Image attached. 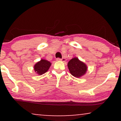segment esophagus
Here are the masks:
<instances>
[{
  "label": "esophagus",
  "instance_id": "34e87169",
  "mask_svg": "<svg viewBox=\"0 0 121 121\" xmlns=\"http://www.w3.org/2000/svg\"><path fill=\"white\" fill-rule=\"evenodd\" d=\"M56 60H57V61H62L63 60V59L59 58H57L56 59Z\"/></svg>",
  "mask_w": 121,
  "mask_h": 121
}]
</instances>
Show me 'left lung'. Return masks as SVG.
<instances>
[{
  "label": "left lung",
  "mask_w": 121,
  "mask_h": 121,
  "mask_svg": "<svg viewBox=\"0 0 121 121\" xmlns=\"http://www.w3.org/2000/svg\"><path fill=\"white\" fill-rule=\"evenodd\" d=\"M69 72L74 77L80 78L85 74L87 66L83 62L79 60L78 58H74L68 63Z\"/></svg>",
  "instance_id": "1"
}]
</instances>
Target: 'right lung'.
Returning <instances> with one entry per match:
<instances>
[{
  "label": "right lung",
  "mask_w": 121,
  "mask_h": 121,
  "mask_svg": "<svg viewBox=\"0 0 121 121\" xmlns=\"http://www.w3.org/2000/svg\"><path fill=\"white\" fill-rule=\"evenodd\" d=\"M51 65V63L48 60L41 59L39 62H37L34 66V70L36 73L39 75L45 73L48 70Z\"/></svg>",
  "instance_id": "right-lung-1"
}]
</instances>
